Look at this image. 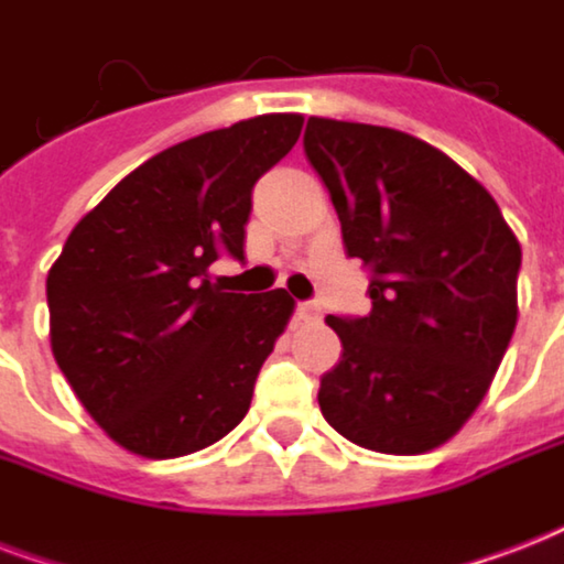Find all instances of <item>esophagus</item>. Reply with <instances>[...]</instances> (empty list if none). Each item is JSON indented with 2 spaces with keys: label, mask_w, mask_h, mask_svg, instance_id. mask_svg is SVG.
Returning <instances> with one entry per match:
<instances>
[{
  "label": "esophagus",
  "mask_w": 564,
  "mask_h": 564,
  "mask_svg": "<svg viewBox=\"0 0 564 564\" xmlns=\"http://www.w3.org/2000/svg\"><path fill=\"white\" fill-rule=\"evenodd\" d=\"M318 316H322V310H318V304L301 301L299 307H295V318H299V322H318Z\"/></svg>",
  "instance_id": "1"
}]
</instances>
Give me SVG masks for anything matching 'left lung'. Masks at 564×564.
I'll return each instance as SVG.
<instances>
[{
    "label": "left lung",
    "instance_id": "8db88e82",
    "mask_svg": "<svg viewBox=\"0 0 564 564\" xmlns=\"http://www.w3.org/2000/svg\"><path fill=\"white\" fill-rule=\"evenodd\" d=\"M348 254L371 265V313L327 316L343 360L322 377L330 427L377 454H427L489 392L518 322L521 246L480 181L419 137L310 117Z\"/></svg>",
    "mask_w": 564,
    "mask_h": 564
}]
</instances>
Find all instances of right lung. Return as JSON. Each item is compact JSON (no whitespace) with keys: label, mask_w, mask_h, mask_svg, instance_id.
Segmentation results:
<instances>
[{"label":"right lung","mask_w":564,"mask_h":564,"mask_svg":"<svg viewBox=\"0 0 564 564\" xmlns=\"http://www.w3.org/2000/svg\"><path fill=\"white\" fill-rule=\"evenodd\" d=\"M301 126V113H263L154 154L75 225L48 269L55 362L131 454H195L246 419L295 301L225 292L210 265L225 251L242 260L251 189Z\"/></svg>","instance_id":"obj_1"}]
</instances>
